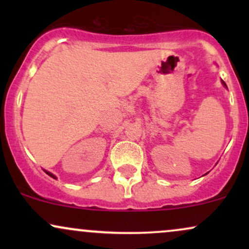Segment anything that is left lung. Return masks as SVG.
Returning a JSON list of instances; mask_svg holds the SVG:
<instances>
[{
	"mask_svg": "<svg viewBox=\"0 0 249 249\" xmlns=\"http://www.w3.org/2000/svg\"><path fill=\"white\" fill-rule=\"evenodd\" d=\"M221 83H222V85H224V87H225L226 89H227V85H226V83H225L224 81H222V79H221Z\"/></svg>",
	"mask_w": 249,
	"mask_h": 249,
	"instance_id": "8db88e82",
	"label": "left lung"
}]
</instances>
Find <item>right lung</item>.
<instances>
[{
    "label": "right lung",
    "instance_id": "1",
    "mask_svg": "<svg viewBox=\"0 0 249 249\" xmlns=\"http://www.w3.org/2000/svg\"><path fill=\"white\" fill-rule=\"evenodd\" d=\"M45 172H47V174H48V176H50V177H51V178H53V179H57V178H56V176H55V174H53V173H51V172H48V171H45Z\"/></svg>",
    "mask_w": 249,
    "mask_h": 249
}]
</instances>
